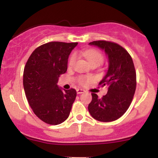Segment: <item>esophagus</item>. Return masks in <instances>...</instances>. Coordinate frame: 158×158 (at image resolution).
I'll return each instance as SVG.
<instances>
[{
  "mask_svg": "<svg viewBox=\"0 0 158 158\" xmlns=\"http://www.w3.org/2000/svg\"><path fill=\"white\" fill-rule=\"evenodd\" d=\"M77 92L78 94H82V93H85V90H83V89H77Z\"/></svg>",
  "mask_w": 158,
  "mask_h": 158,
  "instance_id": "esophagus-1",
  "label": "esophagus"
}]
</instances>
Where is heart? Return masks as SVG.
Masks as SVG:
<instances>
[{"instance_id":"1","label":"heart","mask_w":158,"mask_h":158,"mask_svg":"<svg viewBox=\"0 0 158 158\" xmlns=\"http://www.w3.org/2000/svg\"><path fill=\"white\" fill-rule=\"evenodd\" d=\"M80 54L84 56L88 61H89L90 64L94 62H98L99 64L102 63L103 60H104V56H103L102 52L97 51L95 50H86L84 51L81 52ZM77 60V56L75 54L71 56V57L69 59L68 65L70 67H72L76 62ZM94 79V77L92 76H79L77 78V80L79 85H87L89 84L90 82L93 81Z\"/></svg>"}]
</instances>
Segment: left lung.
Listing matches in <instances>:
<instances>
[{
    "label": "left lung",
    "mask_w": 158,
    "mask_h": 158,
    "mask_svg": "<svg viewBox=\"0 0 158 158\" xmlns=\"http://www.w3.org/2000/svg\"><path fill=\"white\" fill-rule=\"evenodd\" d=\"M89 44L100 48L108 56L109 67L106 75L99 83L108 87L102 98L92 93L88 110L94 119L100 122L117 120L126 112L135 95L137 77L131 56L122 46L108 41H94Z\"/></svg>",
    "instance_id": "obj_1"
}]
</instances>
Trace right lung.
<instances>
[{
    "label": "right lung",
    "instance_id": "add662e5",
    "mask_svg": "<svg viewBox=\"0 0 158 158\" xmlns=\"http://www.w3.org/2000/svg\"><path fill=\"white\" fill-rule=\"evenodd\" d=\"M77 44L51 41L41 45L24 67L23 84L27 101L34 114L48 124L64 122L77 97L75 89L61 90L57 82L66 73L69 55Z\"/></svg>",
    "mask_w": 158,
    "mask_h": 158
}]
</instances>
